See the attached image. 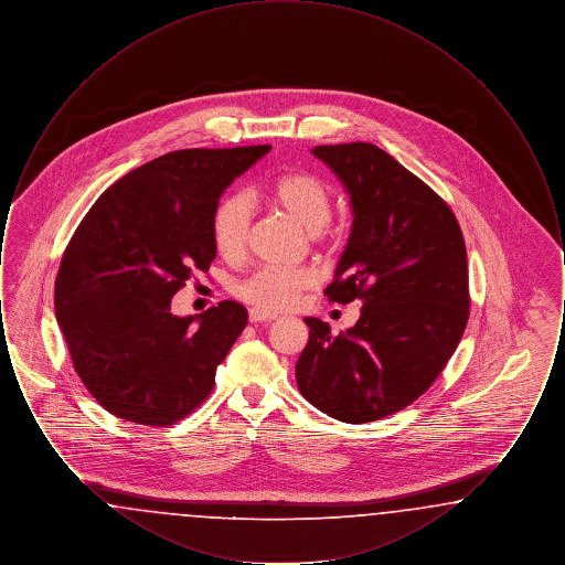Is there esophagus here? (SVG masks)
<instances>
[{
    "instance_id": "34e87169",
    "label": "esophagus",
    "mask_w": 565,
    "mask_h": 565,
    "mask_svg": "<svg viewBox=\"0 0 565 565\" xmlns=\"http://www.w3.org/2000/svg\"><path fill=\"white\" fill-rule=\"evenodd\" d=\"M275 318L269 316V313H263V311H258V309H249V323H265L273 322Z\"/></svg>"
}]
</instances>
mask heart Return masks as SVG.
Wrapping results in <instances>:
<instances>
[{"instance_id": "heart-1", "label": "heart", "mask_w": 565, "mask_h": 565, "mask_svg": "<svg viewBox=\"0 0 565 565\" xmlns=\"http://www.w3.org/2000/svg\"><path fill=\"white\" fill-rule=\"evenodd\" d=\"M265 199L307 233H313L316 239L322 237L320 228L332 214V194L320 178L302 171L284 173L267 186ZM249 220V207L243 196L226 194L220 199L212 215V239L222 258L239 260L245 254ZM316 284V270L260 269L242 281L235 295L263 313H279L290 309L298 296Z\"/></svg>"}]
</instances>
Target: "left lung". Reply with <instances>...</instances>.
Instances as JSON below:
<instances>
[{
    "label": "left lung",
    "instance_id": "obj_1",
    "mask_svg": "<svg viewBox=\"0 0 565 565\" xmlns=\"http://www.w3.org/2000/svg\"><path fill=\"white\" fill-rule=\"evenodd\" d=\"M350 192L353 224L332 302L362 300L353 328L307 318L300 394L326 415L366 424L415 403L443 373L470 316L466 243L451 207L373 143L318 146Z\"/></svg>",
    "mask_w": 565,
    "mask_h": 565
}]
</instances>
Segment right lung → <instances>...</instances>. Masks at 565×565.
I'll list each match as a JSON object with an SVG mask.
<instances>
[{"label":"right lung","mask_w":565,"mask_h":565,"mask_svg":"<svg viewBox=\"0 0 565 565\" xmlns=\"http://www.w3.org/2000/svg\"><path fill=\"white\" fill-rule=\"evenodd\" d=\"M269 150L162 154L111 184L82 217L56 273L54 311L76 373L111 415L167 428L212 394L247 311L222 300L199 318H178L171 298L215 258L222 192Z\"/></svg>","instance_id":"right-lung-1"}]
</instances>
